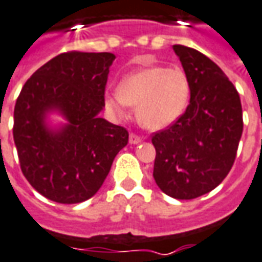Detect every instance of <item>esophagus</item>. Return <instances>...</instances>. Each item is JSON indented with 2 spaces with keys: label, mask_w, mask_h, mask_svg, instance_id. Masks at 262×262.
<instances>
[{
  "label": "esophagus",
  "mask_w": 262,
  "mask_h": 262,
  "mask_svg": "<svg viewBox=\"0 0 262 262\" xmlns=\"http://www.w3.org/2000/svg\"><path fill=\"white\" fill-rule=\"evenodd\" d=\"M142 138L140 135L134 134V133H131L129 134V144H138V142H141Z\"/></svg>",
  "instance_id": "1"
}]
</instances>
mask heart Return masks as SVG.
<instances>
[{"instance_id":"heart-1","label":"heart","mask_w":262,"mask_h":262,"mask_svg":"<svg viewBox=\"0 0 262 262\" xmlns=\"http://www.w3.org/2000/svg\"><path fill=\"white\" fill-rule=\"evenodd\" d=\"M189 81L178 67H147L121 79L117 95H108L105 104L122 115L125 105L135 107L142 127L157 131L174 124L189 101Z\"/></svg>"}]
</instances>
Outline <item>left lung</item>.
<instances>
[{
    "label": "left lung",
    "mask_w": 262,
    "mask_h": 262,
    "mask_svg": "<svg viewBox=\"0 0 262 262\" xmlns=\"http://www.w3.org/2000/svg\"><path fill=\"white\" fill-rule=\"evenodd\" d=\"M189 81L185 113L152 134L154 180L162 192L192 200L223 183L235 161L243 134V108L223 70L194 48L174 45Z\"/></svg>",
    "instance_id": "obj_1"
}]
</instances>
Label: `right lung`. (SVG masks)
I'll return each mask as SVG.
<instances>
[{
    "instance_id": "right-lung-1",
    "label": "right lung",
    "mask_w": 262,
    "mask_h": 262,
    "mask_svg": "<svg viewBox=\"0 0 262 262\" xmlns=\"http://www.w3.org/2000/svg\"><path fill=\"white\" fill-rule=\"evenodd\" d=\"M111 52L70 51L38 68L14 108V142L23 174L45 198L82 203L101 188L128 131L98 114L105 105ZM58 111L69 124L51 130L45 115Z\"/></svg>"
}]
</instances>
